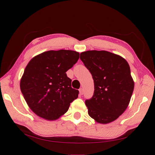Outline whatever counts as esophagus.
Masks as SVG:
<instances>
[{
	"label": "esophagus",
	"instance_id": "34e87169",
	"mask_svg": "<svg viewBox=\"0 0 155 155\" xmlns=\"http://www.w3.org/2000/svg\"><path fill=\"white\" fill-rule=\"evenodd\" d=\"M79 93H80V94H81V95H83V88L79 89Z\"/></svg>",
	"mask_w": 155,
	"mask_h": 155
}]
</instances>
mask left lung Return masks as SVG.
Returning <instances> with one entry per match:
<instances>
[{
    "label": "left lung",
    "instance_id": "obj_1",
    "mask_svg": "<svg viewBox=\"0 0 155 155\" xmlns=\"http://www.w3.org/2000/svg\"><path fill=\"white\" fill-rule=\"evenodd\" d=\"M80 59L94 83L92 98L85 101L89 115L101 124L114 122L127 109L134 90L129 65L122 57L105 51L83 52Z\"/></svg>",
    "mask_w": 155,
    "mask_h": 155
}]
</instances>
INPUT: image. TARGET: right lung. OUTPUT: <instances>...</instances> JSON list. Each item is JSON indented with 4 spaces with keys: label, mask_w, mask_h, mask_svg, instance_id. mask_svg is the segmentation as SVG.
Wrapping results in <instances>:
<instances>
[{
    "label": "right lung",
    "mask_w": 155,
    "mask_h": 155,
    "mask_svg": "<svg viewBox=\"0 0 155 155\" xmlns=\"http://www.w3.org/2000/svg\"><path fill=\"white\" fill-rule=\"evenodd\" d=\"M79 58L70 50L48 51L30 60L20 79V90L33 113L46 120H56L65 114L78 98L66 72Z\"/></svg>",
    "instance_id": "obj_1"
}]
</instances>
